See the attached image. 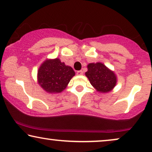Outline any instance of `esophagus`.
<instances>
[{"instance_id":"34e87169","label":"esophagus","mask_w":152,"mask_h":152,"mask_svg":"<svg viewBox=\"0 0 152 152\" xmlns=\"http://www.w3.org/2000/svg\"><path fill=\"white\" fill-rule=\"evenodd\" d=\"M82 74H83L82 70H78V71L77 72V75H82Z\"/></svg>"}]
</instances>
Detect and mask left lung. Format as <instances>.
I'll use <instances>...</instances> for the list:
<instances>
[{
	"label": "left lung",
	"instance_id": "obj_1",
	"mask_svg": "<svg viewBox=\"0 0 152 152\" xmlns=\"http://www.w3.org/2000/svg\"><path fill=\"white\" fill-rule=\"evenodd\" d=\"M86 76L92 86L99 92L107 93L111 91L116 84V77L113 72L103 64H89Z\"/></svg>",
	"mask_w": 152,
	"mask_h": 152
}]
</instances>
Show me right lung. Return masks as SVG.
<instances>
[{
    "label": "right lung",
    "mask_w": 152,
    "mask_h": 152,
    "mask_svg": "<svg viewBox=\"0 0 152 152\" xmlns=\"http://www.w3.org/2000/svg\"><path fill=\"white\" fill-rule=\"evenodd\" d=\"M75 71L59 59L46 60L38 71V81L41 86L48 93H60L66 88Z\"/></svg>",
    "instance_id": "add662e5"
}]
</instances>
